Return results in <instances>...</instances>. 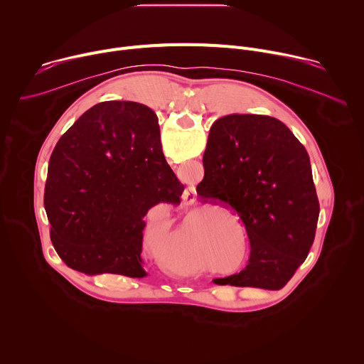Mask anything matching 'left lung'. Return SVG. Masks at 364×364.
<instances>
[{"label": "left lung", "instance_id": "1", "mask_svg": "<svg viewBox=\"0 0 364 364\" xmlns=\"http://www.w3.org/2000/svg\"><path fill=\"white\" fill-rule=\"evenodd\" d=\"M201 198H219L242 219L249 264L218 285L281 289L305 261L316 237L320 203L304 145L278 119H218L203 155Z\"/></svg>", "mask_w": 364, "mask_h": 364}]
</instances>
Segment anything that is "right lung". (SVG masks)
Returning <instances> with one entry per match:
<instances>
[{"mask_svg":"<svg viewBox=\"0 0 364 364\" xmlns=\"http://www.w3.org/2000/svg\"><path fill=\"white\" fill-rule=\"evenodd\" d=\"M183 190L154 111L128 100L97 103L50 157L44 209L51 243L82 274L144 278V218L161 201L180 203Z\"/></svg>","mask_w":364,"mask_h":364,"instance_id":"1","label":"right lung"}]
</instances>
